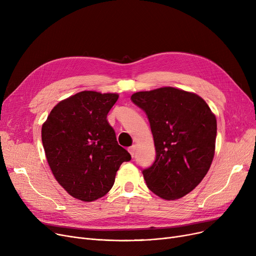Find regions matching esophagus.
I'll return each mask as SVG.
<instances>
[{
    "mask_svg": "<svg viewBox=\"0 0 256 256\" xmlns=\"http://www.w3.org/2000/svg\"><path fill=\"white\" fill-rule=\"evenodd\" d=\"M135 152H136V145H132V146H130V148H128V152L130 154L132 158L135 156Z\"/></svg>",
    "mask_w": 256,
    "mask_h": 256,
    "instance_id": "esophagus-1",
    "label": "esophagus"
}]
</instances>
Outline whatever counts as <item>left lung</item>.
I'll return each mask as SVG.
<instances>
[{
  "mask_svg": "<svg viewBox=\"0 0 256 256\" xmlns=\"http://www.w3.org/2000/svg\"><path fill=\"white\" fill-rule=\"evenodd\" d=\"M130 100L146 113L154 141V162L142 170L147 186L166 200L184 197L210 167L216 116L197 94L173 87L136 92Z\"/></svg>",
  "mask_w": 256,
  "mask_h": 256,
  "instance_id": "1",
  "label": "left lung"
}]
</instances>
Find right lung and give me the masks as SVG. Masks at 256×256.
Here are the masks:
<instances>
[{"instance_id":"1","label":"right lung","mask_w":256,"mask_h":256,"mask_svg":"<svg viewBox=\"0 0 256 256\" xmlns=\"http://www.w3.org/2000/svg\"><path fill=\"white\" fill-rule=\"evenodd\" d=\"M116 93L82 91L52 108L42 128L48 166L72 197L86 202L104 196L130 154L116 140L106 115Z\"/></svg>"}]
</instances>
